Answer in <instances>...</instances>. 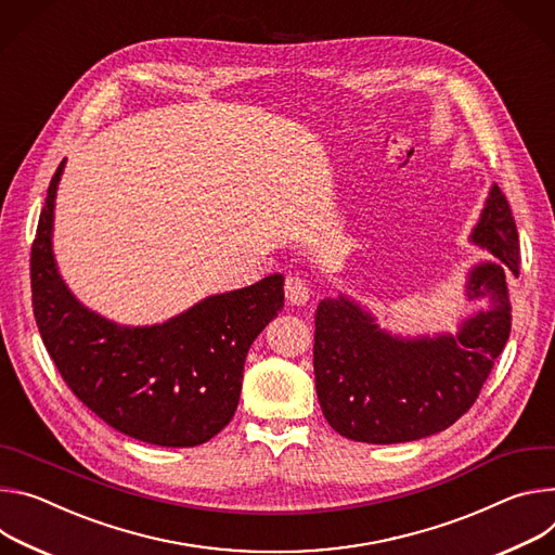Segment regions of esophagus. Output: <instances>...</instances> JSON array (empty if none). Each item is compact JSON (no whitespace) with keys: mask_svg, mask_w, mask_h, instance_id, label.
Returning a JSON list of instances; mask_svg holds the SVG:
<instances>
[{"mask_svg":"<svg viewBox=\"0 0 555 555\" xmlns=\"http://www.w3.org/2000/svg\"><path fill=\"white\" fill-rule=\"evenodd\" d=\"M284 295L291 306H304L311 297V286L299 275H288L284 282Z\"/></svg>","mask_w":555,"mask_h":555,"instance_id":"esophagus-1","label":"esophagus"}]
</instances>
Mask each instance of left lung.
<instances>
[{
    "mask_svg": "<svg viewBox=\"0 0 555 555\" xmlns=\"http://www.w3.org/2000/svg\"><path fill=\"white\" fill-rule=\"evenodd\" d=\"M472 242L496 260L469 271L465 293L480 311L454 337H392L344 295L320 301L315 386L335 433L359 443H405L441 433L474 405L509 339L507 278L520 273L518 229L499 184L489 192Z\"/></svg>",
    "mask_w": 555,
    "mask_h": 555,
    "instance_id": "1",
    "label": "left lung"
}]
</instances>
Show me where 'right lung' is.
<instances>
[{
  "mask_svg": "<svg viewBox=\"0 0 555 555\" xmlns=\"http://www.w3.org/2000/svg\"><path fill=\"white\" fill-rule=\"evenodd\" d=\"M61 160L30 254L33 311L68 388L118 433L163 448H194L233 418L244 359L284 306V278L211 295L156 326H118L68 291L52 256Z\"/></svg>",
  "mask_w": 555,
  "mask_h": 555,
  "instance_id": "add662e5",
  "label": "right lung"
}]
</instances>
